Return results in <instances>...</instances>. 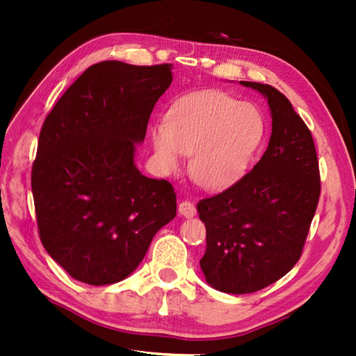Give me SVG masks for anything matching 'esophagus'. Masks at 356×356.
<instances>
[{
  "mask_svg": "<svg viewBox=\"0 0 356 356\" xmlns=\"http://www.w3.org/2000/svg\"><path fill=\"white\" fill-rule=\"evenodd\" d=\"M179 213L182 214L184 217H194L195 214H197V208H195V205H194L193 202L184 200L179 205Z\"/></svg>",
  "mask_w": 356,
  "mask_h": 356,
  "instance_id": "1",
  "label": "esophagus"
}]
</instances>
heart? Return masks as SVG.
<instances>
[{"label": "heart", "instance_id": "obj_1", "mask_svg": "<svg viewBox=\"0 0 356 356\" xmlns=\"http://www.w3.org/2000/svg\"><path fill=\"white\" fill-rule=\"evenodd\" d=\"M263 131L255 105L222 92H202L172 105L168 124L153 128V145L165 171H176L182 154H191L193 179L203 188L218 190L243 174Z\"/></svg>", "mask_w": 356, "mask_h": 356}]
</instances>
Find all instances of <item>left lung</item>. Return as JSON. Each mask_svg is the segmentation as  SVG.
<instances>
[{"label":"left lung","mask_w":356,"mask_h":356,"mask_svg":"<svg viewBox=\"0 0 356 356\" xmlns=\"http://www.w3.org/2000/svg\"><path fill=\"white\" fill-rule=\"evenodd\" d=\"M268 97L272 134L251 171L197 205L207 228L200 268L226 293H251L300 260L321 193L312 133L277 88L240 81Z\"/></svg>","instance_id":"8db88e82"}]
</instances>
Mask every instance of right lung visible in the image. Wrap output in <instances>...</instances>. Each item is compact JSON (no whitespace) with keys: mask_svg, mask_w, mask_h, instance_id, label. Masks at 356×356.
Here are the masks:
<instances>
[{"mask_svg":"<svg viewBox=\"0 0 356 356\" xmlns=\"http://www.w3.org/2000/svg\"><path fill=\"white\" fill-rule=\"evenodd\" d=\"M171 64L90 65L45 118L32 166L41 243L69 275L92 286L128 277L176 217L165 179L134 165Z\"/></svg>","mask_w":356,"mask_h":356,"instance_id":"obj_1","label":"right lung"}]
</instances>
